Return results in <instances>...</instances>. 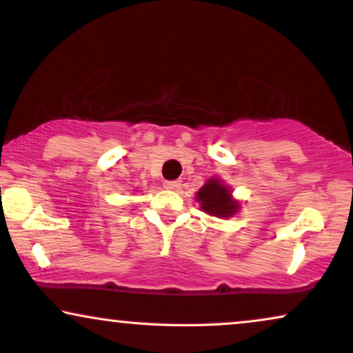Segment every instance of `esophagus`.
I'll return each mask as SVG.
<instances>
[{"label":"esophagus","mask_w":353,"mask_h":353,"mask_svg":"<svg viewBox=\"0 0 353 353\" xmlns=\"http://www.w3.org/2000/svg\"><path fill=\"white\" fill-rule=\"evenodd\" d=\"M164 189L179 190L181 189V181H166V182H164Z\"/></svg>","instance_id":"esophagus-1"}]
</instances>
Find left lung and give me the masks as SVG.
Returning <instances> with one entry per match:
<instances>
[{"label":"left lung","instance_id":"1","mask_svg":"<svg viewBox=\"0 0 353 353\" xmlns=\"http://www.w3.org/2000/svg\"><path fill=\"white\" fill-rule=\"evenodd\" d=\"M195 200L200 203L202 212L223 220L234 216L241 208L238 200L233 197L230 185L215 176L205 181V184L195 194Z\"/></svg>","mask_w":353,"mask_h":353}]
</instances>
